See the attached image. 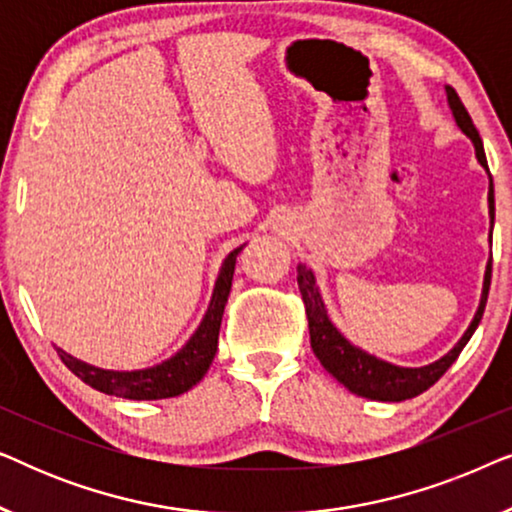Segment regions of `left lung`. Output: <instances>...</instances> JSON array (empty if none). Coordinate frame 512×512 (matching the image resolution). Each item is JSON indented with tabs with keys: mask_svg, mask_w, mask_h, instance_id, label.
<instances>
[{
	"mask_svg": "<svg viewBox=\"0 0 512 512\" xmlns=\"http://www.w3.org/2000/svg\"><path fill=\"white\" fill-rule=\"evenodd\" d=\"M445 93H447V104H450L454 121H457L461 132H464V135L473 142L478 163L489 172L485 149H482V139L478 135V130H475L466 107L461 104L457 90L452 86H445ZM487 200H489V219L494 223L492 174H489ZM489 240H492V235H489ZM489 282H492V258H489L487 270H485V284H482V298H480L478 312H475L471 326L466 328V333L461 335L457 345H454L443 359L433 361L429 366L403 368V366H394V363L377 359V356L354 347L352 342H349L345 335L333 326V321L328 319L326 305L324 300H321L317 282H314V272L303 263L298 265V289L305 303L307 324H310V345H312V352L317 354V359L321 361V366H324L340 384H345L352 394L370 398V401H389V403H398V401H405V398L419 396L422 391L433 387V384L445 375V370L457 361L461 349L466 347V342L471 340L475 328H478L482 312H485Z\"/></svg>",
	"mask_w": 512,
	"mask_h": 512,
	"instance_id": "obj_1",
	"label": "left lung"
}]
</instances>
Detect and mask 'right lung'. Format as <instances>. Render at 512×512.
<instances>
[{
	"mask_svg": "<svg viewBox=\"0 0 512 512\" xmlns=\"http://www.w3.org/2000/svg\"><path fill=\"white\" fill-rule=\"evenodd\" d=\"M240 251L242 247L233 249L226 256V261H223L219 279L214 284L212 300H209V307L200 321L198 331L167 361L144 370H104L88 366V363L74 359V356L58 349L62 363L76 377H81L83 382L90 384V387L109 396L130 398V401H158V398H172L184 394V391L195 387L205 377L214 361L216 347H219L221 317L223 310H226L230 286H233L235 261Z\"/></svg>",
	"mask_w": 512,
	"mask_h": 512,
	"instance_id": "1",
	"label": "right lung"
}]
</instances>
